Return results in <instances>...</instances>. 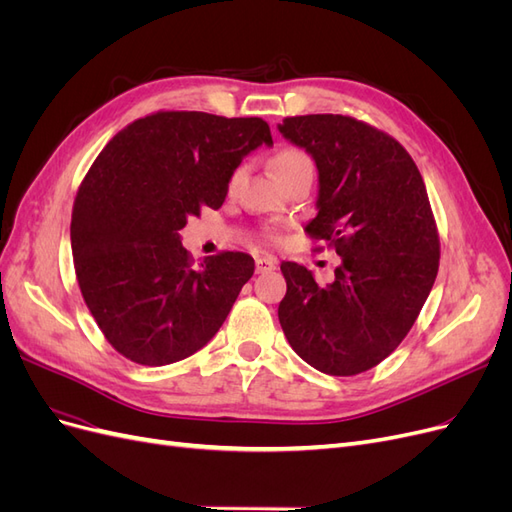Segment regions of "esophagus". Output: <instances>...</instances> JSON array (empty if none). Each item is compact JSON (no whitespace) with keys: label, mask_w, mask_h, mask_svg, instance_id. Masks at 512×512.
Segmentation results:
<instances>
[{"label":"esophagus","mask_w":512,"mask_h":512,"mask_svg":"<svg viewBox=\"0 0 512 512\" xmlns=\"http://www.w3.org/2000/svg\"><path fill=\"white\" fill-rule=\"evenodd\" d=\"M277 269V262L271 256H258L256 258V273H271Z\"/></svg>","instance_id":"obj_1"}]
</instances>
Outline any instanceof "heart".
<instances>
[{
    "label": "heart",
    "mask_w": 512,
    "mask_h": 512,
    "mask_svg": "<svg viewBox=\"0 0 512 512\" xmlns=\"http://www.w3.org/2000/svg\"><path fill=\"white\" fill-rule=\"evenodd\" d=\"M271 168L275 177L284 181L286 177L294 175L297 170H303V168H312V160H309V156L305 151L297 149V147H284V149H277L273 156H271ZM243 179V168H235L232 170V175L228 179V190H237V185L241 183Z\"/></svg>",
    "instance_id": "1"
}]
</instances>
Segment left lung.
I'll list each match as a JSON object with an SVG mask.
<instances>
[{"instance_id": "1", "label": "left lung", "mask_w": 512, "mask_h": 512, "mask_svg": "<svg viewBox=\"0 0 512 512\" xmlns=\"http://www.w3.org/2000/svg\"><path fill=\"white\" fill-rule=\"evenodd\" d=\"M277 130L318 168V213L305 230L342 256L324 288L282 262L277 316L305 363L361 374L401 344L436 282L440 241L423 177L395 138L352 117H286Z\"/></svg>"}]
</instances>
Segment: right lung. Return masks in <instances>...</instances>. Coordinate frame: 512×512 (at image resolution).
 I'll list each match as a JSON object with an SVG mask.
<instances>
[{"label": "right lung", "instance_id": "obj_1", "mask_svg": "<svg viewBox=\"0 0 512 512\" xmlns=\"http://www.w3.org/2000/svg\"><path fill=\"white\" fill-rule=\"evenodd\" d=\"M260 145H273L260 117L164 111L123 128L89 168L70 224L76 280L126 359L177 363L220 331L254 258L224 252L194 267L179 230L222 207L232 170Z\"/></svg>", "mask_w": 512, "mask_h": 512}]
</instances>
